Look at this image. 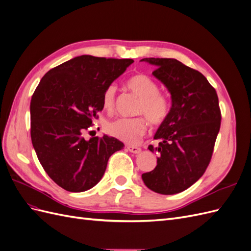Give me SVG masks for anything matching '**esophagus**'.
Instances as JSON below:
<instances>
[{
	"label": "esophagus",
	"mask_w": 251,
	"mask_h": 251,
	"mask_svg": "<svg viewBox=\"0 0 251 251\" xmlns=\"http://www.w3.org/2000/svg\"><path fill=\"white\" fill-rule=\"evenodd\" d=\"M126 149L131 151V153L134 154H139L141 151V149L139 147H136V146H127Z\"/></svg>",
	"instance_id": "34e87169"
}]
</instances>
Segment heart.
Instances as JSON below:
<instances>
[{"instance_id": "b5f03b06", "label": "heart", "mask_w": 251, "mask_h": 251, "mask_svg": "<svg viewBox=\"0 0 251 251\" xmlns=\"http://www.w3.org/2000/svg\"><path fill=\"white\" fill-rule=\"evenodd\" d=\"M128 90L139 97L133 118H120L105 126L107 133L126 143H137L148 131V120L151 125L160 126L168 119L171 112V100L165 93L159 91L158 83L146 74H135L127 79ZM117 88L110 83L102 94L104 110L113 113L116 107Z\"/></svg>"}]
</instances>
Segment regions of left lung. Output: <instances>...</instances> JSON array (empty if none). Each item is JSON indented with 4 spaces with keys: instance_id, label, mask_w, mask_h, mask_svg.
Instances as JSON below:
<instances>
[{
    "instance_id": "left-lung-1",
    "label": "left lung",
    "mask_w": 251,
    "mask_h": 251,
    "mask_svg": "<svg viewBox=\"0 0 251 251\" xmlns=\"http://www.w3.org/2000/svg\"><path fill=\"white\" fill-rule=\"evenodd\" d=\"M155 65L154 76L172 94L170 115L159 126L154 139L157 166L142 174L151 191L175 195L185 191L206 171L221 126V110L215 88L202 73L174 58H143Z\"/></svg>"
}]
</instances>
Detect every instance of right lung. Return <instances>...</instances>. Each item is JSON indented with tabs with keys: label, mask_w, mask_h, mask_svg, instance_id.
Here are the masks:
<instances>
[{
	"label": "right lung",
	"mask_w": 251,
	"mask_h": 251,
	"mask_svg": "<svg viewBox=\"0 0 251 251\" xmlns=\"http://www.w3.org/2000/svg\"><path fill=\"white\" fill-rule=\"evenodd\" d=\"M134 63L133 59L81 55L49 70L30 102V135L48 176L68 192L96 185L109 158L124 149L114 137L83 134L102 111L104 89Z\"/></svg>",
	"instance_id": "1"
}]
</instances>
